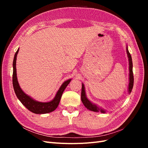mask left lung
Returning <instances> with one entry per match:
<instances>
[{
	"instance_id": "left-lung-1",
	"label": "left lung",
	"mask_w": 148,
	"mask_h": 148,
	"mask_svg": "<svg viewBox=\"0 0 148 148\" xmlns=\"http://www.w3.org/2000/svg\"><path fill=\"white\" fill-rule=\"evenodd\" d=\"M126 50H127V53L128 59V65H129V83L128 86V92L130 95L131 93L132 89L133 87V82H134V78H133V63H132V56L130 53L128 49V46L126 44ZM81 99L83 104L85 106V107L93 112H100L101 113H106V110H105L104 108H102V107L97 106V104H95V103L92 102L90 100L88 99V98L86 96V91H85V87L84 84L82 83V95H81Z\"/></svg>"
}]
</instances>
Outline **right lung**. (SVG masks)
<instances>
[{
	"instance_id": "1",
	"label": "right lung",
	"mask_w": 148,
	"mask_h": 148,
	"mask_svg": "<svg viewBox=\"0 0 148 148\" xmlns=\"http://www.w3.org/2000/svg\"><path fill=\"white\" fill-rule=\"evenodd\" d=\"M19 51V48L16 52L14 59L13 61V86L14 89L16 96L18 99L22 103L25 107H26L29 111L36 114H44L50 113L51 112L55 110L59 104L62 94H63L65 89L70 82L71 81V78L66 80L62 84L59 90L57 91L55 97L53 99L48 102H39L34 99L30 96L26 94L22 90L20 84L18 82L16 75V57Z\"/></svg>"
}]
</instances>
